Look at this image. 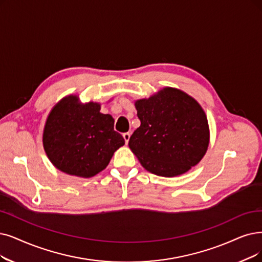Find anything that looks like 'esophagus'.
Instances as JSON below:
<instances>
[{"mask_svg": "<svg viewBox=\"0 0 262 262\" xmlns=\"http://www.w3.org/2000/svg\"><path fill=\"white\" fill-rule=\"evenodd\" d=\"M122 137H123V139H124L125 144H128V142H129V140H130V137H131V133H130V132H125V133L122 134Z\"/></svg>", "mask_w": 262, "mask_h": 262, "instance_id": "1", "label": "esophagus"}]
</instances>
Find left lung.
Returning <instances> with one entry per match:
<instances>
[{"label": "left lung", "mask_w": 262, "mask_h": 262, "mask_svg": "<svg viewBox=\"0 0 262 262\" xmlns=\"http://www.w3.org/2000/svg\"><path fill=\"white\" fill-rule=\"evenodd\" d=\"M134 104L141 125L131 135L129 147L145 170L174 177L201 161L210 144V127L195 99L164 87Z\"/></svg>", "instance_id": "obj_1"}]
</instances>
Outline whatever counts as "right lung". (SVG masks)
Returning <instances> with one entry per match:
<instances>
[{
	"mask_svg": "<svg viewBox=\"0 0 262 262\" xmlns=\"http://www.w3.org/2000/svg\"><path fill=\"white\" fill-rule=\"evenodd\" d=\"M100 110V103H81L75 95L62 98L51 108L43 146L59 171L89 179L105 169L114 152L124 145L122 135L114 130V118Z\"/></svg>",
	"mask_w": 262,
	"mask_h": 262,
	"instance_id": "add662e5",
	"label": "right lung"
}]
</instances>
